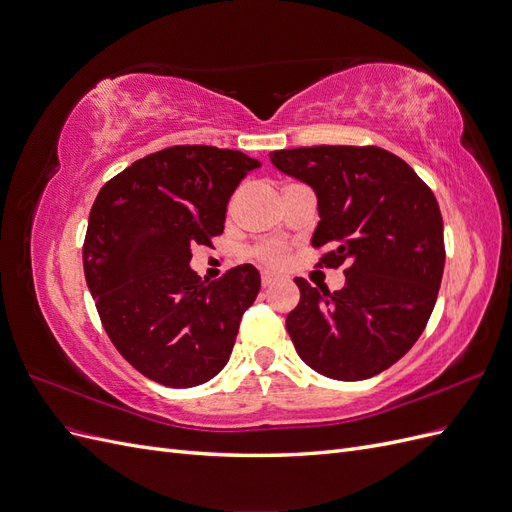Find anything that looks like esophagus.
I'll return each instance as SVG.
<instances>
[{
    "instance_id": "1",
    "label": "esophagus",
    "mask_w": 512,
    "mask_h": 512,
    "mask_svg": "<svg viewBox=\"0 0 512 512\" xmlns=\"http://www.w3.org/2000/svg\"><path fill=\"white\" fill-rule=\"evenodd\" d=\"M260 282H262V286L265 288H269V286H273L277 280H275V275H271V273H262V277H260Z\"/></svg>"
}]
</instances>
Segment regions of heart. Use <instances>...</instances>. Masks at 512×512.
I'll list each match as a JSON object with an SVG mask.
<instances>
[{"label":"heart","instance_id":"b5f03b06","mask_svg":"<svg viewBox=\"0 0 512 512\" xmlns=\"http://www.w3.org/2000/svg\"><path fill=\"white\" fill-rule=\"evenodd\" d=\"M252 258L265 267H282L286 262L288 250L280 241H262L256 247H252Z\"/></svg>","mask_w":512,"mask_h":512}]
</instances>
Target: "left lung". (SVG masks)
I'll return each mask as SVG.
<instances>
[{
    "label": "left lung",
    "mask_w": 512,
    "mask_h": 512,
    "mask_svg": "<svg viewBox=\"0 0 512 512\" xmlns=\"http://www.w3.org/2000/svg\"><path fill=\"white\" fill-rule=\"evenodd\" d=\"M275 168L312 185L320 222L318 267L348 262L331 292L301 277L286 329L301 359L333 380L389 369L427 327L444 271V224L429 185L395 153L367 145H318L269 153Z\"/></svg>",
    "instance_id": "1"
}]
</instances>
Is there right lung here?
<instances>
[{"mask_svg":"<svg viewBox=\"0 0 512 512\" xmlns=\"http://www.w3.org/2000/svg\"><path fill=\"white\" fill-rule=\"evenodd\" d=\"M260 162L235 149L175 145L104 183L89 213L83 269L104 331L136 371L173 389L228 363L260 290L252 265L218 282L192 271V247L224 232L226 205Z\"/></svg>","mask_w":512,"mask_h":512,"instance_id":"right-lung-1","label":"right lung"}]
</instances>
